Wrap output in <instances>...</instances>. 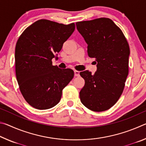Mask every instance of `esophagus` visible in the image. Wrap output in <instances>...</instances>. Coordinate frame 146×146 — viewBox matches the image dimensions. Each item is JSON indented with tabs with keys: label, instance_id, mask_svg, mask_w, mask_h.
Masks as SVG:
<instances>
[{
	"label": "esophagus",
	"instance_id": "esophagus-1",
	"mask_svg": "<svg viewBox=\"0 0 146 146\" xmlns=\"http://www.w3.org/2000/svg\"><path fill=\"white\" fill-rule=\"evenodd\" d=\"M74 73H75V76H80V71L75 70V71H74Z\"/></svg>",
	"mask_w": 146,
	"mask_h": 146
}]
</instances>
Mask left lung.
Returning <instances> with one entry per match:
<instances>
[{
	"label": "left lung",
	"instance_id": "left-lung-1",
	"mask_svg": "<svg viewBox=\"0 0 146 146\" xmlns=\"http://www.w3.org/2000/svg\"><path fill=\"white\" fill-rule=\"evenodd\" d=\"M76 29L88 44V54L96 58L97 71L80 73L85 84L81 102L93 111H104L115 104L124 88L129 72V46L112 20L99 18L78 22Z\"/></svg>",
	"mask_w": 146,
	"mask_h": 146
}]
</instances>
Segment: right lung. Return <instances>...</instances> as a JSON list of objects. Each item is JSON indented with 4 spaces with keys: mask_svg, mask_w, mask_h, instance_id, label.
Masks as SVG:
<instances>
[{
    "mask_svg": "<svg viewBox=\"0 0 146 146\" xmlns=\"http://www.w3.org/2000/svg\"><path fill=\"white\" fill-rule=\"evenodd\" d=\"M74 23L64 25L41 19L27 28L15 47V71L22 95L37 110H48L60 102L62 90L74 71L53 66L52 59L75 30Z\"/></svg>",
    "mask_w": 146,
    "mask_h": 146,
    "instance_id": "1",
    "label": "right lung"
}]
</instances>
